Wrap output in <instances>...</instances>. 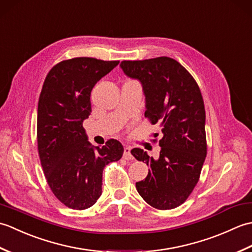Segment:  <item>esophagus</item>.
<instances>
[{
	"label": "esophagus",
	"instance_id": "1",
	"mask_svg": "<svg viewBox=\"0 0 252 252\" xmlns=\"http://www.w3.org/2000/svg\"><path fill=\"white\" fill-rule=\"evenodd\" d=\"M123 158L126 160H132L133 156L131 155V148L130 147H125V152H123Z\"/></svg>",
	"mask_w": 252,
	"mask_h": 252
}]
</instances>
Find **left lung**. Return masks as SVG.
I'll return each mask as SVG.
<instances>
[{
	"mask_svg": "<svg viewBox=\"0 0 252 252\" xmlns=\"http://www.w3.org/2000/svg\"><path fill=\"white\" fill-rule=\"evenodd\" d=\"M120 67L127 77L142 83L145 117L152 125L159 123L161 135L158 159L141 148L131 151L149 167L146 179L136 182V189L148 205L159 210L179 207L199 181L207 156L206 111L200 89L191 74L170 57L123 61Z\"/></svg>",
	"mask_w": 252,
	"mask_h": 252,
	"instance_id": "obj_1",
	"label": "left lung"
}]
</instances>
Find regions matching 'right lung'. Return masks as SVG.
<instances>
[{
	"label": "right lung",
	"mask_w": 252,
	"mask_h": 252,
	"mask_svg": "<svg viewBox=\"0 0 252 252\" xmlns=\"http://www.w3.org/2000/svg\"><path fill=\"white\" fill-rule=\"evenodd\" d=\"M119 61L77 57L53 67L37 104L36 137L42 168L51 190L66 207L84 210L101 195L103 170L123 155L111 138L92 146L83 127L91 108V92Z\"/></svg>",
	"instance_id": "right-lung-1"
}]
</instances>
